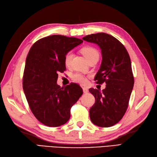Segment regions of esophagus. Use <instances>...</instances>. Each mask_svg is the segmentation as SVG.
<instances>
[{"instance_id": "esophagus-1", "label": "esophagus", "mask_w": 157, "mask_h": 157, "mask_svg": "<svg viewBox=\"0 0 157 157\" xmlns=\"http://www.w3.org/2000/svg\"><path fill=\"white\" fill-rule=\"evenodd\" d=\"M83 92H84V93H85V94H86V93H88L89 92V90L87 88L84 87L83 88Z\"/></svg>"}]
</instances>
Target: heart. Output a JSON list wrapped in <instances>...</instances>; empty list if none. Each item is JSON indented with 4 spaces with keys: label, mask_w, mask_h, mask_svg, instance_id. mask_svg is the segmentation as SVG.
Returning a JSON list of instances; mask_svg holds the SVG:
<instances>
[{
    "label": "heart",
    "mask_w": 157,
    "mask_h": 157,
    "mask_svg": "<svg viewBox=\"0 0 157 157\" xmlns=\"http://www.w3.org/2000/svg\"><path fill=\"white\" fill-rule=\"evenodd\" d=\"M81 52L87 61H89L90 59L93 58H98L99 56L98 51L94 48L91 47V46H85V47L82 48L81 49ZM73 56V54L72 52H69L67 53L64 59L65 64L66 66H69L71 65ZM72 78L75 82L79 83V84H84L87 82L85 77L80 74V73H75V74L73 75Z\"/></svg>",
    "instance_id": "obj_1"
}]
</instances>
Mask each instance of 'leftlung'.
I'll use <instances>...</instances> for the list:
<instances>
[{
    "mask_svg": "<svg viewBox=\"0 0 157 157\" xmlns=\"http://www.w3.org/2000/svg\"><path fill=\"white\" fill-rule=\"evenodd\" d=\"M82 39L101 48L102 62L94 80L106 84L102 92L89 90L96 101L90 109V117L94 125L109 128L117 123L128 109L134 84L131 60L124 46L111 35L97 33Z\"/></svg>",
    "mask_w": 157,
    "mask_h": 157,
    "instance_id": "8db88e82",
    "label": "left lung"
}]
</instances>
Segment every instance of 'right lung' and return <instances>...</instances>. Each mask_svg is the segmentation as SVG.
Segmentation results:
<instances>
[{"label":"right lung","instance_id":"obj_1","mask_svg":"<svg viewBox=\"0 0 157 157\" xmlns=\"http://www.w3.org/2000/svg\"><path fill=\"white\" fill-rule=\"evenodd\" d=\"M83 42L77 38L52 35L34 43L26 58L23 88L33 114L49 127L61 126L69 121L70 109L83 94L72 83L57 85L58 73L66 69L65 56Z\"/></svg>","mask_w":157,"mask_h":157}]
</instances>
